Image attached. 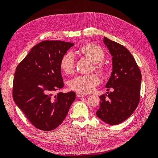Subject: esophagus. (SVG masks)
<instances>
[{
    "instance_id": "obj_1",
    "label": "esophagus",
    "mask_w": 158,
    "mask_h": 158,
    "mask_svg": "<svg viewBox=\"0 0 158 158\" xmlns=\"http://www.w3.org/2000/svg\"><path fill=\"white\" fill-rule=\"evenodd\" d=\"M76 95H77V97H84L85 95H86V94H82V93H80V92H77L76 93Z\"/></svg>"
}]
</instances>
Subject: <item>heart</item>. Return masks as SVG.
Returning a JSON list of instances; mask_svg holds the SVG:
<instances>
[{
  "instance_id": "1",
  "label": "heart",
  "mask_w": 158,
  "mask_h": 158,
  "mask_svg": "<svg viewBox=\"0 0 158 158\" xmlns=\"http://www.w3.org/2000/svg\"><path fill=\"white\" fill-rule=\"evenodd\" d=\"M76 53L84 57L94 63V69L100 75L107 76L109 73L108 66L103 60L105 58V52L99 45L94 44H86L76 51ZM60 67L66 74H71L74 70V59L70 52H66L60 59ZM99 83V78L95 74L76 76L70 82L72 89L82 94L89 93L97 86Z\"/></svg>"
}]
</instances>
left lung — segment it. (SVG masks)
Here are the masks:
<instances>
[{
	"label": "left lung",
	"instance_id": "1",
	"mask_svg": "<svg viewBox=\"0 0 158 158\" xmlns=\"http://www.w3.org/2000/svg\"><path fill=\"white\" fill-rule=\"evenodd\" d=\"M112 56V73L106 87L112 89L100 96L99 118L110 125L125 121L135 111L140 101L141 72L125 47L103 37Z\"/></svg>",
	"mask_w": 158,
	"mask_h": 158
}]
</instances>
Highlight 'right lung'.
<instances>
[{"label":"right lung","mask_w":158,"mask_h":158,"mask_svg":"<svg viewBox=\"0 0 158 158\" xmlns=\"http://www.w3.org/2000/svg\"><path fill=\"white\" fill-rule=\"evenodd\" d=\"M73 45L61 41H41L16 67L14 100L32 125L41 131L58 127L76 99L74 92L52 94L64 86L60 62Z\"/></svg>","instance_id":"1"}]
</instances>
